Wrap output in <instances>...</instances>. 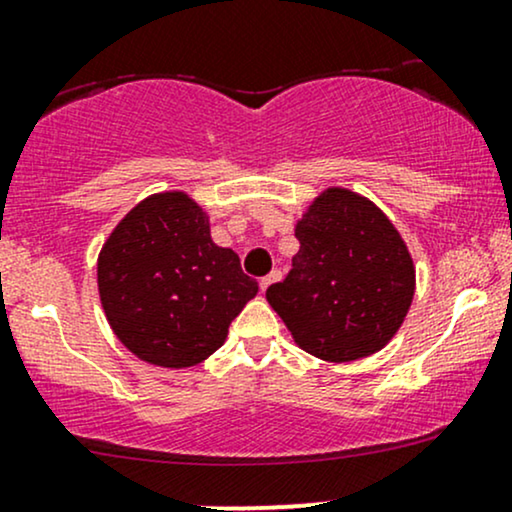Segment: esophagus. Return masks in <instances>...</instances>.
<instances>
[{
    "instance_id": "1",
    "label": "esophagus",
    "mask_w": 512,
    "mask_h": 512,
    "mask_svg": "<svg viewBox=\"0 0 512 512\" xmlns=\"http://www.w3.org/2000/svg\"><path fill=\"white\" fill-rule=\"evenodd\" d=\"M276 281H281V272H279V269H274L272 274L264 276V279L260 281V288H262V291H267V288L272 286V283H276Z\"/></svg>"
}]
</instances>
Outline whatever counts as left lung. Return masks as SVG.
<instances>
[{
  "instance_id": "1",
  "label": "left lung",
  "mask_w": 512,
  "mask_h": 512,
  "mask_svg": "<svg viewBox=\"0 0 512 512\" xmlns=\"http://www.w3.org/2000/svg\"><path fill=\"white\" fill-rule=\"evenodd\" d=\"M293 269L267 300L305 353L353 362L379 353L405 322L415 264L391 219L348 188L319 193L295 224Z\"/></svg>"
}]
</instances>
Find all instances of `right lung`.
<instances>
[{"label": "right lung", "mask_w": 512, "mask_h": 512, "mask_svg": "<svg viewBox=\"0 0 512 512\" xmlns=\"http://www.w3.org/2000/svg\"><path fill=\"white\" fill-rule=\"evenodd\" d=\"M97 288L116 338L166 369L217 353L260 291L236 252L214 243L207 212L183 190L145 197L116 224L97 257Z\"/></svg>", "instance_id": "add662e5"}]
</instances>
